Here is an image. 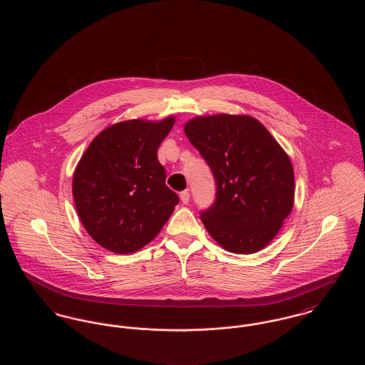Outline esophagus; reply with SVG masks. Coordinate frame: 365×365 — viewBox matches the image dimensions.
<instances>
[{"instance_id": "34e87169", "label": "esophagus", "mask_w": 365, "mask_h": 365, "mask_svg": "<svg viewBox=\"0 0 365 365\" xmlns=\"http://www.w3.org/2000/svg\"><path fill=\"white\" fill-rule=\"evenodd\" d=\"M189 200H190V192H189V190L182 191L180 192V201L183 204H189Z\"/></svg>"}]
</instances>
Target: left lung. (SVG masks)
Wrapping results in <instances>:
<instances>
[{
    "label": "left lung",
    "mask_w": 365,
    "mask_h": 365,
    "mask_svg": "<svg viewBox=\"0 0 365 365\" xmlns=\"http://www.w3.org/2000/svg\"><path fill=\"white\" fill-rule=\"evenodd\" d=\"M185 133L216 182L215 202L200 213L210 237L237 255L264 249L294 204V171L286 152L252 116L195 118Z\"/></svg>",
    "instance_id": "left-lung-1"
}]
</instances>
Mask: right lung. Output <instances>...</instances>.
<instances>
[{
  "mask_svg": "<svg viewBox=\"0 0 365 365\" xmlns=\"http://www.w3.org/2000/svg\"><path fill=\"white\" fill-rule=\"evenodd\" d=\"M174 123L173 116L116 123L91 140L78 163L75 207L88 235L105 249L137 252L156 238L179 204L157 158Z\"/></svg>",
  "mask_w": 365,
  "mask_h": 365,
  "instance_id": "1",
  "label": "right lung"
}]
</instances>
